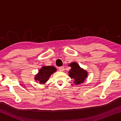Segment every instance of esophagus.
<instances>
[{
    "mask_svg": "<svg viewBox=\"0 0 121 121\" xmlns=\"http://www.w3.org/2000/svg\"><path fill=\"white\" fill-rule=\"evenodd\" d=\"M59 71H64L65 68H64V67H59Z\"/></svg>",
    "mask_w": 121,
    "mask_h": 121,
    "instance_id": "34e87169",
    "label": "esophagus"
}]
</instances>
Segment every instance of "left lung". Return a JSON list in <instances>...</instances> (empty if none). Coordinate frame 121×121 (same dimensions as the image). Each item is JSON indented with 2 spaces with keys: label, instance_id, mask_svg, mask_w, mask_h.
Returning <instances> with one entry per match:
<instances>
[{
  "label": "left lung",
  "instance_id": "8db88e82",
  "mask_svg": "<svg viewBox=\"0 0 121 121\" xmlns=\"http://www.w3.org/2000/svg\"><path fill=\"white\" fill-rule=\"evenodd\" d=\"M71 67L69 71V76L73 79V83L79 85L84 83L88 75V72L82 68L77 62H73L68 65Z\"/></svg>",
  "mask_w": 121,
  "mask_h": 121
}]
</instances>
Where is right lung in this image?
<instances>
[{
	"instance_id": "add662e5",
	"label": "right lung",
	"mask_w": 121,
	"mask_h": 121,
	"mask_svg": "<svg viewBox=\"0 0 121 121\" xmlns=\"http://www.w3.org/2000/svg\"><path fill=\"white\" fill-rule=\"evenodd\" d=\"M56 67L53 65H44L35 75V80L40 84H44L50 78L51 75L56 72Z\"/></svg>"
}]
</instances>
